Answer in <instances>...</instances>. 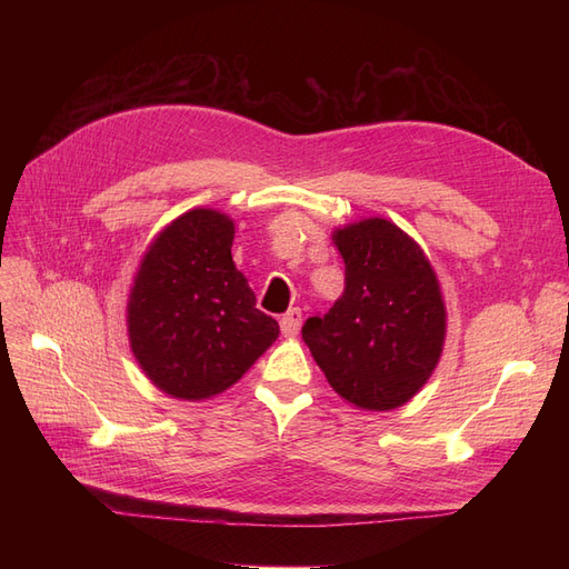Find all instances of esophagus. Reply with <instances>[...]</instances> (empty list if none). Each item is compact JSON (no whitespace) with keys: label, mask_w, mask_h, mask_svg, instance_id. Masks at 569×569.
<instances>
[{"label":"esophagus","mask_w":569,"mask_h":569,"mask_svg":"<svg viewBox=\"0 0 569 569\" xmlns=\"http://www.w3.org/2000/svg\"><path fill=\"white\" fill-rule=\"evenodd\" d=\"M280 330H282L284 337H297L299 335V330H301V311H299V308H291L289 313L282 316Z\"/></svg>","instance_id":"1"}]
</instances>
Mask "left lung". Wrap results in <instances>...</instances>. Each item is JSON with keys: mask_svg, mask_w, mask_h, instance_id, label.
<instances>
[{"mask_svg": "<svg viewBox=\"0 0 569 569\" xmlns=\"http://www.w3.org/2000/svg\"><path fill=\"white\" fill-rule=\"evenodd\" d=\"M343 291L308 318L303 341L327 382L358 410H393L416 396L446 341V303L422 247L387 218L335 228Z\"/></svg>", "mask_w": 569, "mask_h": 569, "instance_id": "obj_1", "label": "left lung"}]
</instances>
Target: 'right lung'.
<instances>
[{
    "mask_svg": "<svg viewBox=\"0 0 569 569\" xmlns=\"http://www.w3.org/2000/svg\"><path fill=\"white\" fill-rule=\"evenodd\" d=\"M234 220L192 209L151 239L130 284V349L147 380L178 401H206L242 380L278 339L232 261Z\"/></svg>",
    "mask_w": 569,
    "mask_h": 569,
    "instance_id": "obj_1",
    "label": "right lung"
}]
</instances>
